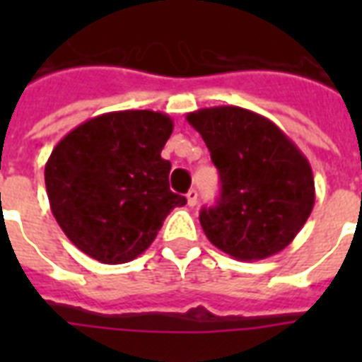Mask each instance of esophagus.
<instances>
[{
  "mask_svg": "<svg viewBox=\"0 0 362 362\" xmlns=\"http://www.w3.org/2000/svg\"><path fill=\"white\" fill-rule=\"evenodd\" d=\"M186 199H187V206H195V204H197V192H195V189H189Z\"/></svg>",
  "mask_w": 362,
  "mask_h": 362,
  "instance_id": "obj_1",
  "label": "esophagus"
}]
</instances>
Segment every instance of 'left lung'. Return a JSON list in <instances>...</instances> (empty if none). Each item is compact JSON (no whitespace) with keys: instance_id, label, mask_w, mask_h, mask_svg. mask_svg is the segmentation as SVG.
<instances>
[{"instance_id":"1","label":"left lung","mask_w":362,"mask_h":362,"mask_svg":"<svg viewBox=\"0 0 362 362\" xmlns=\"http://www.w3.org/2000/svg\"><path fill=\"white\" fill-rule=\"evenodd\" d=\"M186 120L221 180L218 204L199 216L206 238L238 261L289 246L315 203L314 173L297 144L269 118L231 105L199 109Z\"/></svg>"}]
</instances>
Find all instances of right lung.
Returning a JSON list of instances; mask_svg holds the SVG:
<instances>
[{"label": "right lung", "mask_w": 362, "mask_h": 362, "mask_svg": "<svg viewBox=\"0 0 362 362\" xmlns=\"http://www.w3.org/2000/svg\"><path fill=\"white\" fill-rule=\"evenodd\" d=\"M173 120L153 110H116L76 125L54 146L45 184L54 218L81 252L105 264L146 252L186 197L169 189L161 158Z\"/></svg>", "instance_id": "add662e5"}]
</instances>
